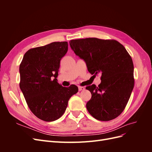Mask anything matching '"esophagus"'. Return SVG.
I'll return each instance as SVG.
<instances>
[{"instance_id":"34e87169","label":"esophagus","mask_w":152,"mask_h":152,"mask_svg":"<svg viewBox=\"0 0 152 152\" xmlns=\"http://www.w3.org/2000/svg\"><path fill=\"white\" fill-rule=\"evenodd\" d=\"M85 90V87H82V86H79V91H84Z\"/></svg>"}]
</instances>
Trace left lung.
I'll return each instance as SVG.
<instances>
[{
    "label": "left lung",
    "instance_id": "1",
    "mask_svg": "<svg viewBox=\"0 0 152 152\" xmlns=\"http://www.w3.org/2000/svg\"><path fill=\"white\" fill-rule=\"evenodd\" d=\"M72 49L86 63L92 75L102 73L101 84L86 87L91 93L87 111L97 120L109 121L125 109L134 88L132 59L115 40L86 38L70 41Z\"/></svg>",
    "mask_w": 152,
    "mask_h": 152
}]
</instances>
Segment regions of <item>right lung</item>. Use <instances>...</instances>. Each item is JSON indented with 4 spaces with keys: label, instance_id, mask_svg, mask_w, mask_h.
Returning a JSON list of instances; mask_svg holds the SVG:
<instances>
[{
    "label": "right lung",
    "instance_id": "right-lung-1",
    "mask_svg": "<svg viewBox=\"0 0 152 152\" xmlns=\"http://www.w3.org/2000/svg\"><path fill=\"white\" fill-rule=\"evenodd\" d=\"M67 51V42H54L29 49L20 63V87L26 102L31 112L45 122L60 118L79 90L75 85L66 87L57 82L60 61Z\"/></svg>",
    "mask_w": 152,
    "mask_h": 152
}]
</instances>
